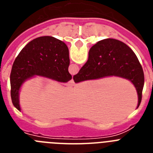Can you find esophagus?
Wrapping results in <instances>:
<instances>
[{
	"instance_id": "obj_1",
	"label": "esophagus",
	"mask_w": 153,
	"mask_h": 153,
	"mask_svg": "<svg viewBox=\"0 0 153 153\" xmlns=\"http://www.w3.org/2000/svg\"><path fill=\"white\" fill-rule=\"evenodd\" d=\"M74 85H75V83H74V79H71V80H70L68 82V83H67V86H74Z\"/></svg>"
}]
</instances>
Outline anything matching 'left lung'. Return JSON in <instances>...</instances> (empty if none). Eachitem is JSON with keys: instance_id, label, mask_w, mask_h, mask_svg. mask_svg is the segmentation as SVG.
I'll return each mask as SVG.
<instances>
[{"instance_id": "left-lung-1", "label": "left lung", "mask_w": 153, "mask_h": 153, "mask_svg": "<svg viewBox=\"0 0 153 153\" xmlns=\"http://www.w3.org/2000/svg\"><path fill=\"white\" fill-rule=\"evenodd\" d=\"M69 50L65 43L50 36L29 42L16 57L10 73V96L18 110L20 90L25 81L36 76L67 83L72 79L68 71Z\"/></svg>"}]
</instances>
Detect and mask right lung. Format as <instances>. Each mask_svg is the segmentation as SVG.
<instances>
[{
	"instance_id": "1",
	"label": "right lung",
	"mask_w": 153,
	"mask_h": 153,
	"mask_svg": "<svg viewBox=\"0 0 153 153\" xmlns=\"http://www.w3.org/2000/svg\"><path fill=\"white\" fill-rule=\"evenodd\" d=\"M113 76L128 79L134 85L139 107L144 86V73L135 53L123 42L112 38L97 42L90 48L88 60L74 76V80L79 83Z\"/></svg>"
}]
</instances>
